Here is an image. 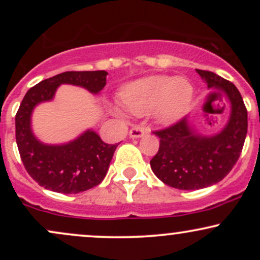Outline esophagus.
<instances>
[{
  "label": "esophagus",
  "mask_w": 260,
  "mask_h": 260,
  "mask_svg": "<svg viewBox=\"0 0 260 260\" xmlns=\"http://www.w3.org/2000/svg\"><path fill=\"white\" fill-rule=\"evenodd\" d=\"M147 133V129L143 127H133L132 129L129 131V137L133 139H137V138H142L144 134Z\"/></svg>",
  "instance_id": "obj_1"
}]
</instances>
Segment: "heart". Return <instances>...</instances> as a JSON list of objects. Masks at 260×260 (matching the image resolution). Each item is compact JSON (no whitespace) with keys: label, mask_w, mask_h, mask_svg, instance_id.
<instances>
[{"label":"heart","mask_w":260,"mask_h":260,"mask_svg":"<svg viewBox=\"0 0 260 260\" xmlns=\"http://www.w3.org/2000/svg\"><path fill=\"white\" fill-rule=\"evenodd\" d=\"M122 101L129 112L143 116L153 110L155 121L172 124L186 115L194 98L189 80L170 76H150L134 80L122 89ZM115 115L124 117L121 105H111Z\"/></svg>","instance_id":"obj_1"}]
</instances>
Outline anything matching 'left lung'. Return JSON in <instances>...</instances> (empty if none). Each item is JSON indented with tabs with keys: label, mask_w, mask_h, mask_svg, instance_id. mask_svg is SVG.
I'll list each match as a JSON object with an SVG mask.
<instances>
[{
	"label": "left lung",
	"mask_w": 260,
	"mask_h": 260,
	"mask_svg": "<svg viewBox=\"0 0 260 260\" xmlns=\"http://www.w3.org/2000/svg\"><path fill=\"white\" fill-rule=\"evenodd\" d=\"M197 73L213 98L225 96L229 101L230 116L221 131L211 136L202 134L188 117L154 132L160 147L150 160L151 170L165 184L183 190L202 189L221 181L237 162L248 127L246 106L235 84L208 71Z\"/></svg>",
	"instance_id": "obj_1"
}]
</instances>
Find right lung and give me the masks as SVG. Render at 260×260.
<instances>
[{"instance_id":"right-lung-1","label":"right lung","mask_w":260,"mask_h":260,"mask_svg":"<svg viewBox=\"0 0 260 260\" xmlns=\"http://www.w3.org/2000/svg\"><path fill=\"white\" fill-rule=\"evenodd\" d=\"M106 76L105 71L63 72L41 80L26 91L16 115V140L25 170L41 187L76 194L100 184L106 176L118 144H106L92 129L67 143L46 144L37 138L31 128L34 109L52 101L59 85L80 86L96 95L106 85Z\"/></svg>"}]
</instances>
